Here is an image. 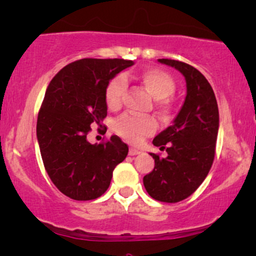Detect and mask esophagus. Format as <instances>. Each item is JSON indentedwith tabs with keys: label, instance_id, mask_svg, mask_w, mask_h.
Listing matches in <instances>:
<instances>
[{
	"label": "esophagus",
	"instance_id": "esophagus-1",
	"mask_svg": "<svg viewBox=\"0 0 256 256\" xmlns=\"http://www.w3.org/2000/svg\"><path fill=\"white\" fill-rule=\"evenodd\" d=\"M140 152V149H136V148H130V150H128V155H130V156L138 155Z\"/></svg>",
	"mask_w": 256,
	"mask_h": 256
}]
</instances>
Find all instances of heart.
Returning <instances> with one entry per match:
<instances>
[{
	"instance_id": "b5f03b06",
	"label": "heart",
	"mask_w": 256,
	"mask_h": 256,
	"mask_svg": "<svg viewBox=\"0 0 256 256\" xmlns=\"http://www.w3.org/2000/svg\"><path fill=\"white\" fill-rule=\"evenodd\" d=\"M125 76H118L108 83L104 93L107 107L110 110L119 108L122 104V96L125 89ZM146 92L154 98H156L158 106L162 110H167L168 100L175 90L174 80L167 72L158 69H146L137 78ZM113 128L120 137L131 142L138 143L146 136L152 134L156 130V122L150 116H134L124 114L114 122Z\"/></svg>"
}]
</instances>
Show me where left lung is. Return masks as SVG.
I'll list each match as a JSON object with an SVG mask.
<instances>
[{
  "label": "left lung",
  "mask_w": 256,
  "mask_h": 256,
  "mask_svg": "<svg viewBox=\"0 0 256 256\" xmlns=\"http://www.w3.org/2000/svg\"><path fill=\"white\" fill-rule=\"evenodd\" d=\"M158 62L182 74L187 92L173 124L154 138V146L166 149L167 156L150 152L155 167L143 178V184L155 200L178 202L194 193L210 172L220 113L214 89L199 70L174 60L162 58Z\"/></svg>",
  "instance_id": "obj_1"
}]
</instances>
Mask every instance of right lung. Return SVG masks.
Wrapping results in <instances>:
<instances>
[{
	"mask_svg": "<svg viewBox=\"0 0 256 256\" xmlns=\"http://www.w3.org/2000/svg\"><path fill=\"white\" fill-rule=\"evenodd\" d=\"M134 60L84 58L64 66L51 80L40 107L36 138L44 167L63 194L96 199L106 192L113 170L128 156L118 136L104 143L87 140L90 125L107 116L106 88Z\"/></svg>",
	"mask_w": 256,
	"mask_h": 256,
	"instance_id": "1",
	"label": "right lung"
}]
</instances>
